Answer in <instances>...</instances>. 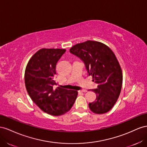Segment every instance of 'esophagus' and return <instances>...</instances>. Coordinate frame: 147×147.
I'll list each match as a JSON object with an SVG mask.
<instances>
[{"mask_svg":"<svg viewBox=\"0 0 147 147\" xmlns=\"http://www.w3.org/2000/svg\"><path fill=\"white\" fill-rule=\"evenodd\" d=\"M87 90L85 89H83V90H79V92H86Z\"/></svg>","mask_w":147,"mask_h":147,"instance_id":"1","label":"esophagus"}]
</instances>
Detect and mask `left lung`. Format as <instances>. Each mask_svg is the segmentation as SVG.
Masks as SVG:
<instances>
[{"instance_id": "obj_1", "label": "left lung", "mask_w": 147, "mask_h": 147, "mask_svg": "<svg viewBox=\"0 0 147 147\" xmlns=\"http://www.w3.org/2000/svg\"><path fill=\"white\" fill-rule=\"evenodd\" d=\"M69 52L84 61L92 81L98 84L92 90L97 98L89 103L90 110L95 114L107 113L118 100L123 84L122 70L115 53L105 44L93 40L75 45Z\"/></svg>"}]
</instances>
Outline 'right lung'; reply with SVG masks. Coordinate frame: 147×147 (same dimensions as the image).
<instances>
[{"mask_svg": "<svg viewBox=\"0 0 147 147\" xmlns=\"http://www.w3.org/2000/svg\"><path fill=\"white\" fill-rule=\"evenodd\" d=\"M65 49H42L29 60L24 73V82L32 100L45 113L60 116L73 107L78 96L76 90L53 87L57 83L54 76L56 65Z\"/></svg>", "mask_w": 147, "mask_h": 147, "instance_id": "add662e5", "label": "right lung"}]
</instances>
